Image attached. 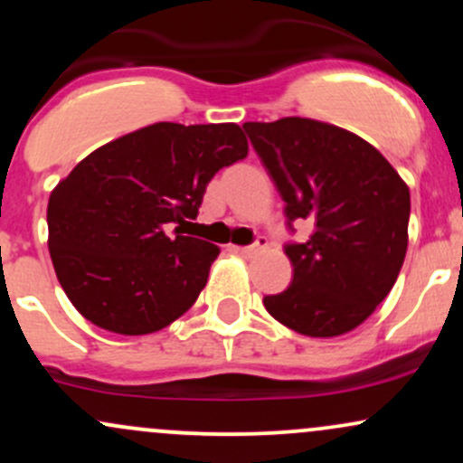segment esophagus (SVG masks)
Segmentation results:
<instances>
[{
    "label": "esophagus",
    "mask_w": 463,
    "mask_h": 463,
    "mask_svg": "<svg viewBox=\"0 0 463 463\" xmlns=\"http://www.w3.org/2000/svg\"><path fill=\"white\" fill-rule=\"evenodd\" d=\"M265 248H268V239H265V237H259L257 241L252 243V246H237L235 250H237V252L246 254V257H254V254L263 252Z\"/></svg>",
    "instance_id": "34e87169"
}]
</instances>
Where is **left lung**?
<instances>
[{
    "label": "left lung",
    "instance_id": "8db88e82",
    "mask_svg": "<svg viewBox=\"0 0 463 463\" xmlns=\"http://www.w3.org/2000/svg\"><path fill=\"white\" fill-rule=\"evenodd\" d=\"M252 147L285 202L287 224H313L287 243L294 280L265 296L269 316L309 337H337L374 313L407 252L409 187L387 158L353 132L307 119L246 121Z\"/></svg>",
    "mask_w": 463,
    "mask_h": 463
}]
</instances>
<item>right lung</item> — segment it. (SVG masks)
I'll return each instance as SVG.
<instances>
[{
  "mask_svg": "<svg viewBox=\"0 0 463 463\" xmlns=\"http://www.w3.org/2000/svg\"><path fill=\"white\" fill-rule=\"evenodd\" d=\"M246 156L237 124L158 121L82 158L47 204V246L71 305L119 335L161 331L189 311L220 248L167 226L195 220L211 178Z\"/></svg>",
  "mask_w": 463,
  "mask_h": 463,
  "instance_id": "add662e5",
  "label": "right lung"
}]
</instances>
